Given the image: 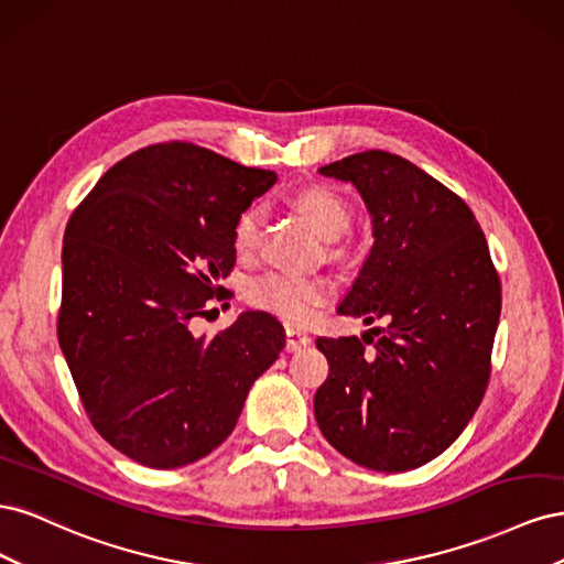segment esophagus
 <instances>
[{
	"label": "esophagus",
	"mask_w": 564,
	"mask_h": 564,
	"mask_svg": "<svg viewBox=\"0 0 564 564\" xmlns=\"http://www.w3.org/2000/svg\"><path fill=\"white\" fill-rule=\"evenodd\" d=\"M311 344V334L296 329V327H286V350L289 352H296L301 348H305Z\"/></svg>",
	"instance_id": "obj_1"
}]
</instances>
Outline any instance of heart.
Here are the masks:
<instances>
[{
    "instance_id": "1",
    "label": "heart",
    "mask_w": 564,
    "mask_h": 564,
    "mask_svg": "<svg viewBox=\"0 0 564 564\" xmlns=\"http://www.w3.org/2000/svg\"><path fill=\"white\" fill-rule=\"evenodd\" d=\"M299 214L324 237L336 240L350 228V204L327 185H311L299 191L292 199ZM261 214L256 207L245 209L235 220L232 242L240 256H251L259 247ZM332 299V284L322 278H299L289 272H270L247 289V301L253 308L268 311L289 324H305Z\"/></svg>"
}]
</instances>
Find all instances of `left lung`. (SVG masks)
<instances>
[{
  "label": "left lung",
  "instance_id": "obj_1",
  "mask_svg": "<svg viewBox=\"0 0 564 564\" xmlns=\"http://www.w3.org/2000/svg\"><path fill=\"white\" fill-rule=\"evenodd\" d=\"M319 174L357 187L373 230L336 313L386 327L317 338L329 377L315 419L352 464L412 470L445 452L485 398L501 315L497 268L468 204L409 160L367 150Z\"/></svg>",
  "mask_w": 564,
  "mask_h": 564
}]
</instances>
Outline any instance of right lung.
Wrapping results in <instances>:
<instances>
[{
  "label": "right lung",
  "mask_w": 564,
  "mask_h": 564,
  "mask_svg": "<svg viewBox=\"0 0 564 564\" xmlns=\"http://www.w3.org/2000/svg\"><path fill=\"white\" fill-rule=\"evenodd\" d=\"M278 174L193 143L131 152L67 220L58 344L100 437L148 468L214 452L284 348L247 311L214 336L197 319L235 265V220Z\"/></svg>",
  "instance_id": "1"
}]
</instances>
